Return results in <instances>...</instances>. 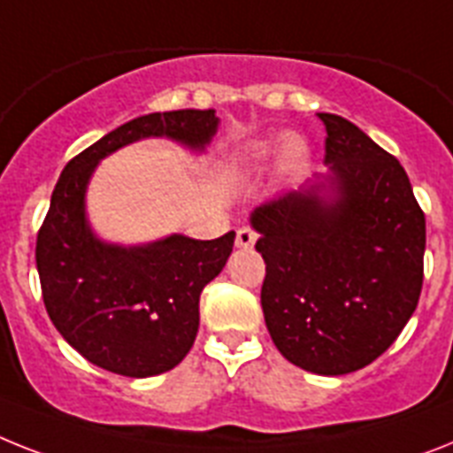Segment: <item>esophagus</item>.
Returning a JSON list of instances; mask_svg holds the SVG:
<instances>
[{
  "label": "esophagus",
  "instance_id": "1",
  "mask_svg": "<svg viewBox=\"0 0 453 453\" xmlns=\"http://www.w3.org/2000/svg\"><path fill=\"white\" fill-rule=\"evenodd\" d=\"M257 238H259V235H257V231H252L250 229V226H242V229H238V234H235V245H238V248H252L254 242H257Z\"/></svg>",
  "mask_w": 453,
  "mask_h": 453
}]
</instances>
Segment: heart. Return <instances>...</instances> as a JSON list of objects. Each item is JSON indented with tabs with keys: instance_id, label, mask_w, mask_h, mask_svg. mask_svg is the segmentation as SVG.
I'll return each instance as SVG.
<instances>
[{
	"instance_id": "heart-1",
	"label": "heart",
	"mask_w": 453,
	"mask_h": 453,
	"mask_svg": "<svg viewBox=\"0 0 453 453\" xmlns=\"http://www.w3.org/2000/svg\"><path fill=\"white\" fill-rule=\"evenodd\" d=\"M268 157H271V148L266 143H254L250 145L245 155H242V164L250 168H259L268 162ZM303 157H305V145H303L301 138L289 136L282 145V162L287 166H296V164L303 162Z\"/></svg>"
}]
</instances>
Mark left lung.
Wrapping results in <instances>:
<instances>
[{"instance_id": "1", "label": "left lung", "mask_w": 453, "mask_h": 453, "mask_svg": "<svg viewBox=\"0 0 453 453\" xmlns=\"http://www.w3.org/2000/svg\"><path fill=\"white\" fill-rule=\"evenodd\" d=\"M319 119L328 173L257 205L250 224L280 354L308 372L347 375L387 352L417 310L426 218L394 155L349 119Z\"/></svg>"}]
</instances>
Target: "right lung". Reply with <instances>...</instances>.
<instances>
[{
  "instance_id": "1",
  "label": "right lung",
  "mask_w": 453,
  "mask_h": 453,
  "mask_svg": "<svg viewBox=\"0 0 453 453\" xmlns=\"http://www.w3.org/2000/svg\"><path fill=\"white\" fill-rule=\"evenodd\" d=\"M215 111L150 113L118 127L65 166L36 235V268L48 317L89 364L125 377L175 368L199 331L203 287L222 273L235 234L194 241L173 234L148 245L96 238L85 192L96 164L141 138H171L203 150L218 132Z\"/></svg>"
}]
</instances>
